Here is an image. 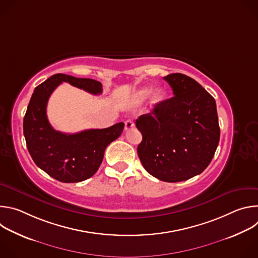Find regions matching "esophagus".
Segmentation results:
<instances>
[{
  "label": "esophagus",
  "mask_w": 258,
  "mask_h": 258,
  "mask_svg": "<svg viewBox=\"0 0 258 258\" xmlns=\"http://www.w3.org/2000/svg\"><path fill=\"white\" fill-rule=\"evenodd\" d=\"M134 126H135V123H134V121L131 120V119H127V120L124 122V130H125V131L132 130Z\"/></svg>",
  "instance_id": "obj_1"
}]
</instances>
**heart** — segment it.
Listing matches in <instances>:
<instances>
[{
  "instance_id": "b5f03b06",
  "label": "heart",
  "mask_w": 258,
  "mask_h": 258,
  "mask_svg": "<svg viewBox=\"0 0 258 258\" xmlns=\"http://www.w3.org/2000/svg\"><path fill=\"white\" fill-rule=\"evenodd\" d=\"M152 93V89H149V88H144V89H141L139 90L138 92L135 93L134 97H133V102L136 104V105H140L142 104L147 98H148ZM164 99V93L162 90L160 89H157L154 94H153V97H152V103L154 105H157L159 104L162 100Z\"/></svg>"
}]
</instances>
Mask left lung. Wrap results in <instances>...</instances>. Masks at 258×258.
Returning a JSON list of instances; mask_svg holds the SVG:
<instances>
[{
  "instance_id": "8db88e82",
  "label": "left lung",
  "mask_w": 258,
  "mask_h": 258,
  "mask_svg": "<svg viewBox=\"0 0 258 258\" xmlns=\"http://www.w3.org/2000/svg\"><path fill=\"white\" fill-rule=\"evenodd\" d=\"M163 79L174 96L136 120L143 136L138 155L151 175L176 182L200 174L209 165L220 131L215 100L200 84L181 73Z\"/></svg>"
}]
</instances>
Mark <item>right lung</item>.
Wrapping results in <instances>:
<instances>
[{
	"instance_id": "obj_1",
	"label": "right lung",
	"mask_w": 258,
	"mask_h": 258,
	"mask_svg": "<svg viewBox=\"0 0 258 258\" xmlns=\"http://www.w3.org/2000/svg\"><path fill=\"white\" fill-rule=\"evenodd\" d=\"M63 82L93 95L102 93V84L95 80L62 73L52 76L34 89L23 118V134L36 165L59 181L78 182L96 173L106 147L121 135L124 123L77 134L55 131L47 117V104L51 94Z\"/></svg>"
}]
</instances>
